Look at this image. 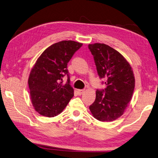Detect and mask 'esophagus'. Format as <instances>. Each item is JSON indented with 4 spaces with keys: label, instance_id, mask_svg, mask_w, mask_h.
I'll list each match as a JSON object with an SVG mask.
<instances>
[{
    "label": "esophagus",
    "instance_id": "obj_1",
    "mask_svg": "<svg viewBox=\"0 0 158 158\" xmlns=\"http://www.w3.org/2000/svg\"><path fill=\"white\" fill-rule=\"evenodd\" d=\"M77 92H78V94L79 95H81L83 92H85V89H78L77 90Z\"/></svg>",
    "mask_w": 158,
    "mask_h": 158
}]
</instances>
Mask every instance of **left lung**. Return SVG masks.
Instances as JSON below:
<instances>
[{
    "label": "left lung",
    "mask_w": 158,
    "mask_h": 158,
    "mask_svg": "<svg viewBox=\"0 0 158 158\" xmlns=\"http://www.w3.org/2000/svg\"><path fill=\"white\" fill-rule=\"evenodd\" d=\"M100 78H106V88L96 91V99L89 107L96 119L110 122L124 113L131 101L135 77L126 59L110 46L101 43L88 45Z\"/></svg>",
    "instance_id": "8db88e82"
}]
</instances>
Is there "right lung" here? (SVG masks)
Returning <instances> with one entry per match:
<instances>
[{
	"instance_id": "add662e5",
	"label": "right lung",
	"mask_w": 158,
	"mask_h": 158,
	"mask_svg": "<svg viewBox=\"0 0 158 158\" xmlns=\"http://www.w3.org/2000/svg\"><path fill=\"white\" fill-rule=\"evenodd\" d=\"M83 44L64 40L48 47L37 60L28 80L31 100L40 115L54 117L60 114L74 96L70 85L67 65L74 53ZM68 76L67 83L62 78Z\"/></svg>"
}]
</instances>
